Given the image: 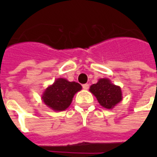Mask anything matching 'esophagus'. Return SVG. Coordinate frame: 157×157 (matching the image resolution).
<instances>
[{
  "mask_svg": "<svg viewBox=\"0 0 157 157\" xmlns=\"http://www.w3.org/2000/svg\"><path fill=\"white\" fill-rule=\"evenodd\" d=\"M82 88L84 90H88L90 88V85L89 84H84V85H82Z\"/></svg>",
  "mask_w": 157,
  "mask_h": 157,
  "instance_id": "esophagus-1",
  "label": "esophagus"
}]
</instances>
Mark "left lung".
Listing matches in <instances>:
<instances>
[{"instance_id": "left-lung-1", "label": "left lung", "mask_w": 157, "mask_h": 157, "mask_svg": "<svg viewBox=\"0 0 157 157\" xmlns=\"http://www.w3.org/2000/svg\"><path fill=\"white\" fill-rule=\"evenodd\" d=\"M90 91L97 98L101 106L107 109L112 108L122 99L121 88L111 83L108 79H100L98 83L90 86Z\"/></svg>"}]
</instances>
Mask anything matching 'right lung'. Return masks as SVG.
Listing matches in <instances>:
<instances>
[{
    "label": "right lung",
    "mask_w": 157,
    "mask_h": 157,
    "mask_svg": "<svg viewBox=\"0 0 157 157\" xmlns=\"http://www.w3.org/2000/svg\"><path fill=\"white\" fill-rule=\"evenodd\" d=\"M81 90L77 82H70L65 79H57L43 94V102L54 111H63L71 104L74 94Z\"/></svg>",
    "instance_id": "obj_1"
}]
</instances>
